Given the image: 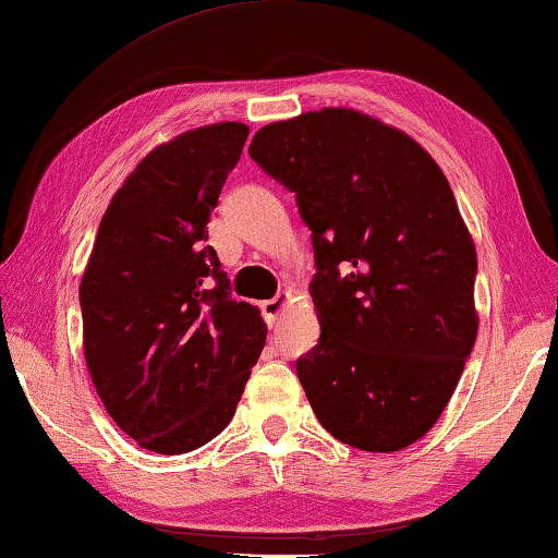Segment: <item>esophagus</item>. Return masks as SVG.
<instances>
[{
	"instance_id": "esophagus-1",
	"label": "esophagus",
	"mask_w": 558,
	"mask_h": 558,
	"mask_svg": "<svg viewBox=\"0 0 558 558\" xmlns=\"http://www.w3.org/2000/svg\"><path fill=\"white\" fill-rule=\"evenodd\" d=\"M288 303H290V293H286V290H282V293H278L272 300H265V303L260 305L265 323H268L270 327H276L280 323L282 313H286Z\"/></svg>"
}]
</instances>
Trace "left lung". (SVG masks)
<instances>
[{
	"mask_svg": "<svg viewBox=\"0 0 558 558\" xmlns=\"http://www.w3.org/2000/svg\"><path fill=\"white\" fill-rule=\"evenodd\" d=\"M313 231L320 342L298 360L315 417L362 452L435 427L474 348L476 251L417 141L355 109L263 126L247 148Z\"/></svg>",
	"mask_w": 558,
	"mask_h": 558,
	"instance_id": "obj_1",
	"label": "left lung"
}]
</instances>
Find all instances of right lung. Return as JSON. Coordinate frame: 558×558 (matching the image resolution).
Segmentation results:
<instances>
[{"instance_id":"1","label":"right lung","mask_w":558,"mask_h":558,"mask_svg":"<svg viewBox=\"0 0 558 558\" xmlns=\"http://www.w3.org/2000/svg\"><path fill=\"white\" fill-rule=\"evenodd\" d=\"M251 129L210 123L156 146L101 218L78 300L84 357L106 412L138 447L185 454L233 420L265 344L208 241Z\"/></svg>"}]
</instances>
